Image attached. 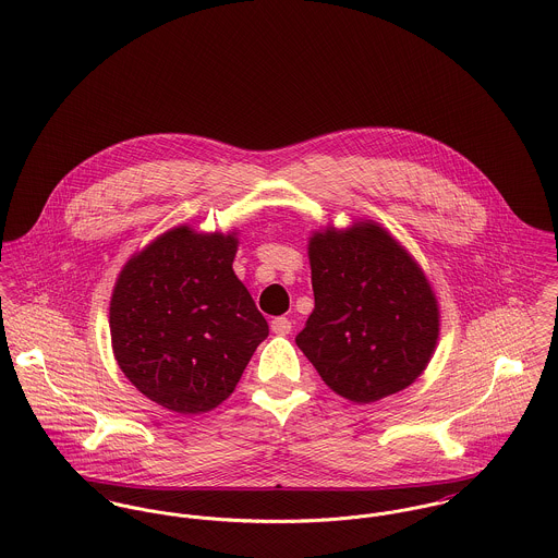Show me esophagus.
Returning a JSON list of instances; mask_svg holds the SVG:
<instances>
[{"mask_svg": "<svg viewBox=\"0 0 558 558\" xmlns=\"http://www.w3.org/2000/svg\"><path fill=\"white\" fill-rule=\"evenodd\" d=\"M270 328H272L275 335H288V332L292 330V322L286 318V316H279V318H275L270 322Z\"/></svg>", "mask_w": 558, "mask_h": 558, "instance_id": "34e87169", "label": "esophagus"}]
</instances>
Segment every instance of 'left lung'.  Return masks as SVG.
Masks as SVG:
<instances>
[{
    "label": "left lung",
    "instance_id": "8db88e82",
    "mask_svg": "<svg viewBox=\"0 0 558 558\" xmlns=\"http://www.w3.org/2000/svg\"><path fill=\"white\" fill-rule=\"evenodd\" d=\"M316 307L296 345L341 398L372 403L427 367L440 312L425 272L385 228L359 221L310 239Z\"/></svg>",
    "mask_w": 558,
    "mask_h": 558
}]
</instances>
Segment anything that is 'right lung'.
<instances>
[{"label":"right lung","instance_id":"right-lung-1","mask_svg":"<svg viewBox=\"0 0 558 558\" xmlns=\"http://www.w3.org/2000/svg\"><path fill=\"white\" fill-rule=\"evenodd\" d=\"M239 239L173 228L122 268L109 307L113 354L144 396L180 414L230 398L268 337L232 264Z\"/></svg>","mask_w":558,"mask_h":558}]
</instances>
